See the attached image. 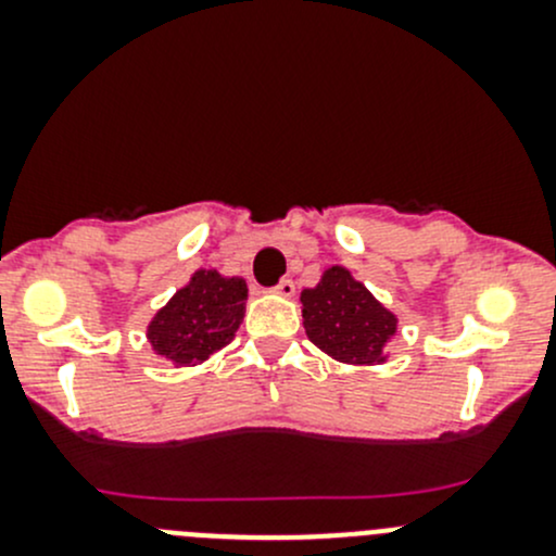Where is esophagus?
Segmentation results:
<instances>
[{
	"label": "esophagus",
	"mask_w": 556,
	"mask_h": 556,
	"mask_svg": "<svg viewBox=\"0 0 556 556\" xmlns=\"http://www.w3.org/2000/svg\"><path fill=\"white\" fill-rule=\"evenodd\" d=\"M274 293L282 295V299H293V295H295V285H293V279H282V282H279L277 288H274Z\"/></svg>",
	"instance_id": "1"
}]
</instances>
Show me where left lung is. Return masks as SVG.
Segmentation results:
<instances>
[{"label": "left lung", "instance_id": "1", "mask_svg": "<svg viewBox=\"0 0 556 556\" xmlns=\"http://www.w3.org/2000/svg\"><path fill=\"white\" fill-rule=\"evenodd\" d=\"M301 304L306 336L325 355L350 366L387 361L384 346L395 336L397 317L344 266L325 268L317 288L301 293Z\"/></svg>", "mask_w": 556, "mask_h": 556}]
</instances>
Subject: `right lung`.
I'll use <instances>...</instances> for the list:
<instances>
[{
    "label": "right lung",
    "mask_w": 556,
    "mask_h": 556,
    "mask_svg": "<svg viewBox=\"0 0 556 556\" xmlns=\"http://www.w3.org/2000/svg\"><path fill=\"white\" fill-rule=\"evenodd\" d=\"M247 304V282L199 268L185 288L172 295L148 325L155 355L174 366H195L215 355L237 336Z\"/></svg>",
    "instance_id": "obj_1"
}]
</instances>
